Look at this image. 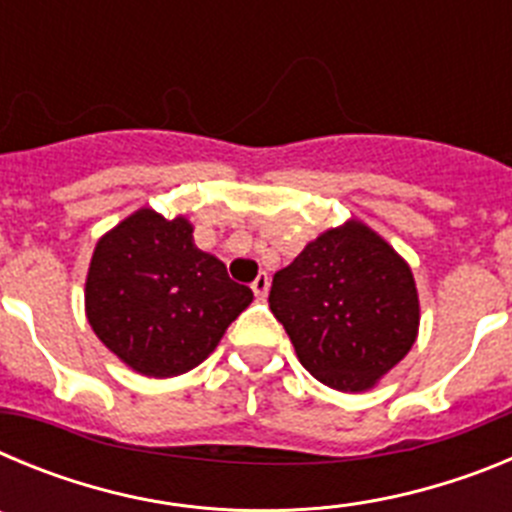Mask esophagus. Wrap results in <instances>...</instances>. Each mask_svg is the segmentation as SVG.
Masks as SVG:
<instances>
[{"instance_id":"34e87169","label":"esophagus","mask_w":512,"mask_h":512,"mask_svg":"<svg viewBox=\"0 0 512 512\" xmlns=\"http://www.w3.org/2000/svg\"><path fill=\"white\" fill-rule=\"evenodd\" d=\"M251 289H253V295L259 297V300H264L266 292H269V277H266V274H259V277L253 279Z\"/></svg>"}]
</instances>
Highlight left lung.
Masks as SVG:
<instances>
[{"mask_svg": "<svg viewBox=\"0 0 512 512\" xmlns=\"http://www.w3.org/2000/svg\"><path fill=\"white\" fill-rule=\"evenodd\" d=\"M269 305L300 364L338 392L372 390L418 338L413 269L356 217L274 274Z\"/></svg>", "mask_w": 512, "mask_h": 512, "instance_id": "8db88e82", "label": "left lung"}]
</instances>
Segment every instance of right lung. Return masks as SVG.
I'll use <instances>...</instances> for the list:
<instances>
[{"mask_svg":"<svg viewBox=\"0 0 512 512\" xmlns=\"http://www.w3.org/2000/svg\"><path fill=\"white\" fill-rule=\"evenodd\" d=\"M184 215L151 207L102 235L84 287V310L99 341L133 372L169 379L200 366L253 300L225 264L194 246Z\"/></svg>","mask_w":512,"mask_h":512,"instance_id":"add662e5","label":"right lung"}]
</instances>
